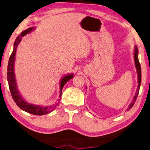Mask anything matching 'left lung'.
<instances>
[{"instance_id": "8db88e82", "label": "left lung", "mask_w": 150, "mask_h": 150, "mask_svg": "<svg viewBox=\"0 0 150 150\" xmlns=\"http://www.w3.org/2000/svg\"><path fill=\"white\" fill-rule=\"evenodd\" d=\"M138 48L137 47L135 46V51H134V61H135V66L136 68V71H137V74H138V86L137 88V91H136V95L134 96L133 101H132V103L130 104V105L129 106L128 109H127V111L132 109L133 107V106L135 103L136 98H137L138 96V93H139V89H140V86H141V65H140L139 61H138Z\"/></svg>"}]
</instances>
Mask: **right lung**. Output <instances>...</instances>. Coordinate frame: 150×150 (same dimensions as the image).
<instances>
[{
    "label": "right lung",
    "instance_id": "obj_1",
    "mask_svg": "<svg viewBox=\"0 0 150 150\" xmlns=\"http://www.w3.org/2000/svg\"><path fill=\"white\" fill-rule=\"evenodd\" d=\"M34 30V28H30L25 31L22 32L21 34V36H18L16 39V41L14 43V49H13L12 54L10 55L9 57L8 66H7V81H8L9 88V91H10L11 95L12 97L14 100V101L16 102V104L21 109L23 110V111H26V112L31 113L33 115H42L45 114H48V113L52 112V111L55 109L57 104L59 102L54 104V105L48 106V107H41V106H37L31 105V104L28 103L23 99L21 96H20L19 92L17 90L16 79H15V75L14 72V60H15V55H16V48L18 47L19 43L22 40V37H24L27 34L30 33ZM73 77V74H69V75H66L62 79L61 82H60V95H59V102L60 101L62 97V91L64 84L67 82L68 81L72 79Z\"/></svg>",
    "mask_w": 150,
    "mask_h": 150
}]
</instances>
